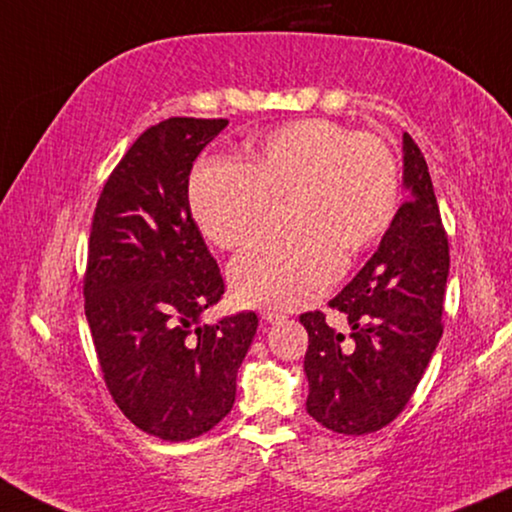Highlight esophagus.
<instances>
[{"label": "esophagus", "mask_w": 512, "mask_h": 512, "mask_svg": "<svg viewBox=\"0 0 512 512\" xmlns=\"http://www.w3.org/2000/svg\"><path fill=\"white\" fill-rule=\"evenodd\" d=\"M262 319H264V322H269V324H278V322H282V319H285V315H282V312H278V310H264Z\"/></svg>", "instance_id": "obj_1"}]
</instances>
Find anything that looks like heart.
<instances>
[{
    "label": "heart",
    "instance_id": "heart-1",
    "mask_svg": "<svg viewBox=\"0 0 512 512\" xmlns=\"http://www.w3.org/2000/svg\"><path fill=\"white\" fill-rule=\"evenodd\" d=\"M296 234L250 248L232 264L236 299L301 308L315 301L391 227L400 202L393 149L377 135L331 119H301L248 142V163L204 160L193 170L188 204L218 248L248 246L269 230L273 202H287Z\"/></svg>",
    "mask_w": 512,
    "mask_h": 512
}]
</instances>
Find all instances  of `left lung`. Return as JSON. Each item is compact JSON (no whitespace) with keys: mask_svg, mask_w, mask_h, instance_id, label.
<instances>
[{"mask_svg":"<svg viewBox=\"0 0 512 512\" xmlns=\"http://www.w3.org/2000/svg\"><path fill=\"white\" fill-rule=\"evenodd\" d=\"M407 202L395 213L354 280L329 303L349 324V338L305 312L308 331L305 409L340 434H370L398 418L439 345L448 236L441 225L430 170L409 133L402 135Z\"/></svg>","mask_w":512,"mask_h":512,"instance_id":"obj_1","label":"left lung"}]
</instances>
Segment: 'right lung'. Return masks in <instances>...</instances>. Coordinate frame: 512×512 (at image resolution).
<instances>
[{
    "label": "right lung",
    "instance_id": "obj_1",
    "mask_svg": "<svg viewBox=\"0 0 512 512\" xmlns=\"http://www.w3.org/2000/svg\"><path fill=\"white\" fill-rule=\"evenodd\" d=\"M227 119L172 117L114 167L91 220L85 315L105 386L142 432L188 441L232 411L255 312L200 324L225 292L188 204V177Z\"/></svg>",
    "mask_w": 512,
    "mask_h": 512
}]
</instances>
